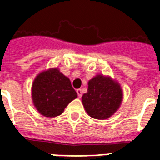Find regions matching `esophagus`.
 <instances>
[{
    "label": "esophagus",
    "mask_w": 160,
    "mask_h": 160,
    "mask_svg": "<svg viewBox=\"0 0 160 160\" xmlns=\"http://www.w3.org/2000/svg\"><path fill=\"white\" fill-rule=\"evenodd\" d=\"M76 93H77L78 96H79V98H80L81 96H82V91H81V90L80 89H78L77 90H76Z\"/></svg>",
    "instance_id": "34e87169"
}]
</instances>
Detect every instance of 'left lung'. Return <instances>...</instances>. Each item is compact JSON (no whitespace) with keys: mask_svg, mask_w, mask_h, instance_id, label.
Listing matches in <instances>:
<instances>
[{"mask_svg":"<svg viewBox=\"0 0 160 160\" xmlns=\"http://www.w3.org/2000/svg\"><path fill=\"white\" fill-rule=\"evenodd\" d=\"M123 90L117 80L109 75H96L89 80L87 92L82 95V104L90 117L106 119L119 109Z\"/></svg>","mask_w":160,"mask_h":160,"instance_id":"8db88e82","label":"left lung"}]
</instances>
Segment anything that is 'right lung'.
Masks as SVG:
<instances>
[{
	"label": "right lung",
	"mask_w": 160,
	"mask_h": 160,
	"mask_svg": "<svg viewBox=\"0 0 160 160\" xmlns=\"http://www.w3.org/2000/svg\"><path fill=\"white\" fill-rule=\"evenodd\" d=\"M32 102L45 117L53 118L62 114L77 94L70 79L56 68H50L36 75L31 86Z\"/></svg>",
	"instance_id": "1"
}]
</instances>
